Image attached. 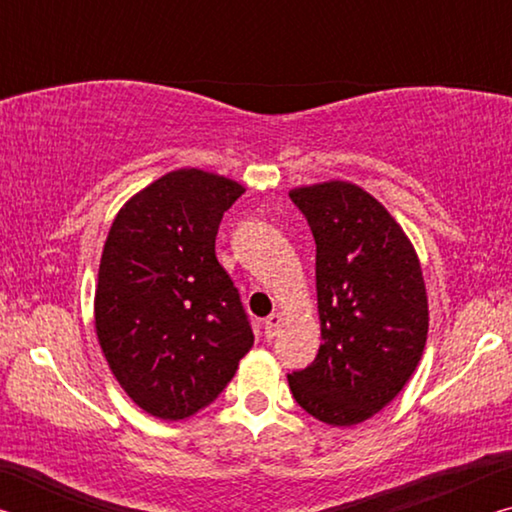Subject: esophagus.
Masks as SVG:
<instances>
[{"instance_id": "1", "label": "esophagus", "mask_w": 512, "mask_h": 512, "mask_svg": "<svg viewBox=\"0 0 512 512\" xmlns=\"http://www.w3.org/2000/svg\"><path fill=\"white\" fill-rule=\"evenodd\" d=\"M280 323H282V316L280 314H271L264 320V336L268 341L275 339L277 332H280Z\"/></svg>"}]
</instances>
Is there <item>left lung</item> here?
Returning a JSON list of instances; mask_svg holds the SVG:
<instances>
[{"label":"left lung","mask_w":512,"mask_h":512,"mask_svg":"<svg viewBox=\"0 0 512 512\" xmlns=\"http://www.w3.org/2000/svg\"><path fill=\"white\" fill-rule=\"evenodd\" d=\"M316 241V359L289 375L316 420L352 427L402 391L429 329L418 255L386 207L352 183L291 189Z\"/></svg>","instance_id":"obj_1"}]
</instances>
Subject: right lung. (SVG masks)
<instances>
[{
    "label": "right lung",
    "instance_id": "add662e5",
    "mask_svg": "<svg viewBox=\"0 0 512 512\" xmlns=\"http://www.w3.org/2000/svg\"><path fill=\"white\" fill-rule=\"evenodd\" d=\"M244 194L201 169L171 171L112 221L94 325L112 375L146 413L183 420L223 393L253 327L214 253L223 212Z\"/></svg>",
    "mask_w": 512,
    "mask_h": 512
}]
</instances>
